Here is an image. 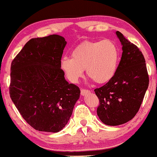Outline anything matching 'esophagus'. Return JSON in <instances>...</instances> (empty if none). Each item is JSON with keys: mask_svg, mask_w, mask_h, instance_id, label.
Here are the masks:
<instances>
[{"mask_svg": "<svg viewBox=\"0 0 157 157\" xmlns=\"http://www.w3.org/2000/svg\"><path fill=\"white\" fill-rule=\"evenodd\" d=\"M89 93H90L89 90H86V89H82V90H81V95H86V94H87Z\"/></svg>", "mask_w": 157, "mask_h": 157, "instance_id": "1", "label": "esophagus"}]
</instances>
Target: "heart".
Segmentation results:
<instances>
[{
	"instance_id": "heart-1",
	"label": "heart",
	"mask_w": 157,
	"mask_h": 157,
	"mask_svg": "<svg viewBox=\"0 0 157 157\" xmlns=\"http://www.w3.org/2000/svg\"><path fill=\"white\" fill-rule=\"evenodd\" d=\"M120 53L113 41H86L72 51L71 58L64 57L61 68L70 82L77 83L84 70L97 84H104L113 78L117 71Z\"/></svg>"
}]
</instances>
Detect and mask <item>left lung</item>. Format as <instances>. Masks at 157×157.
<instances>
[{"label": "left lung", "instance_id": "1", "mask_svg": "<svg viewBox=\"0 0 157 157\" xmlns=\"http://www.w3.org/2000/svg\"><path fill=\"white\" fill-rule=\"evenodd\" d=\"M122 44V56L111 80L95 89L99 99L97 115L108 126H118L132 120L139 111L148 87L145 60L137 46L116 31Z\"/></svg>", "mask_w": 157, "mask_h": 157}]
</instances>
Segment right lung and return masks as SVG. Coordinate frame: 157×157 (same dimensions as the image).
<instances>
[{"label": "right lung", "instance_id": "right-lung-1", "mask_svg": "<svg viewBox=\"0 0 157 157\" xmlns=\"http://www.w3.org/2000/svg\"><path fill=\"white\" fill-rule=\"evenodd\" d=\"M67 42L57 34L31 39L11 64L9 94L23 118L34 129L58 132L66 126L80 96L61 69Z\"/></svg>", "mask_w": 157, "mask_h": 157}]
</instances>
